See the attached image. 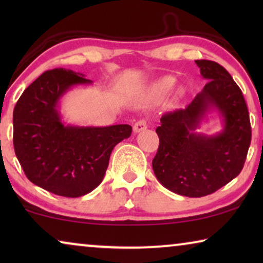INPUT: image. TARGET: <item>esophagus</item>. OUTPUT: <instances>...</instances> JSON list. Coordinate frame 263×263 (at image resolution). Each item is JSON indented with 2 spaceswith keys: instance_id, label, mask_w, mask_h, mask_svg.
Here are the masks:
<instances>
[{
  "instance_id": "34e87169",
  "label": "esophagus",
  "mask_w": 263,
  "mask_h": 263,
  "mask_svg": "<svg viewBox=\"0 0 263 263\" xmlns=\"http://www.w3.org/2000/svg\"><path fill=\"white\" fill-rule=\"evenodd\" d=\"M146 128H147V122H146V120H139L138 122H135L134 128H133V130H134V133H140V132L145 130Z\"/></svg>"
}]
</instances>
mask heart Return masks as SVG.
Segmentation results:
<instances>
[{
	"mask_svg": "<svg viewBox=\"0 0 263 263\" xmlns=\"http://www.w3.org/2000/svg\"><path fill=\"white\" fill-rule=\"evenodd\" d=\"M174 84H175L174 78H171V77L163 78L161 80H159L156 84V89L160 92H166L172 87V86H174Z\"/></svg>",
	"mask_w": 263,
	"mask_h": 263,
	"instance_id": "1",
	"label": "heart"
}]
</instances>
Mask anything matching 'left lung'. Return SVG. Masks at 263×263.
Here are the masks:
<instances>
[{
    "mask_svg": "<svg viewBox=\"0 0 263 263\" xmlns=\"http://www.w3.org/2000/svg\"><path fill=\"white\" fill-rule=\"evenodd\" d=\"M195 62L208 82L185 109L161 116L156 129L159 147L152 161L158 181L188 197L210 195L237 177L251 141L249 111L238 85L219 63ZM211 108L223 117V132L212 137L195 133Z\"/></svg>",
    "mask_w": 263,
    "mask_h": 263,
    "instance_id": "left-lung-1",
    "label": "left lung"
}]
</instances>
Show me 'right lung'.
Returning <instances> with one entry per match:
<instances>
[{
    "label": "right lung",
    "mask_w": 263,
    "mask_h": 263,
    "mask_svg": "<svg viewBox=\"0 0 263 263\" xmlns=\"http://www.w3.org/2000/svg\"><path fill=\"white\" fill-rule=\"evenodd\" d=\"M92 84L84 74L56 68L25 89L13 111L16 158L35 185L66 197L102 183L114 147L132 134L129 124L77 127L61 121L59 100L71 86Z\"/></svg>",
    "instance_id": "right-lung-1"
}]
</instances>
